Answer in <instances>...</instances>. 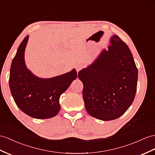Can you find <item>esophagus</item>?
<instances>
[{
	"label": "esophagus",
	"mask_w": 155,
	"mask_h": 155,
	"mask_svg": "<svg viewBox=\"0 0 155 155\" xmlns=\"http://www.w3.org/2000/svg\"><path fill=\"white\" fill-rule=\"evenodd\" d=\"M83 67H84V66H83L82 64H77L76 66H75V69H76L77 71L78 72V71H80Z\"/></svg>",
	"instance_id": "esophagus-1"
}]
</instances>
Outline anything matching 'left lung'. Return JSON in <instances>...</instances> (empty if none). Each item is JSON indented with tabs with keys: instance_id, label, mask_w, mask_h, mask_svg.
<instances>
[{
	"instance_id": "left-lung-1",
	"label": "left lung",
	"mask_w": 155,
	"mask_h": 155,
	"mask_svg": "<svg viewBox=\"0 0 155 155\" xmlns=\"http://www.w3.org/2000/svg\"><path fill=\"white\" fill-rule=\"evenodd\" d=\"M137 75L129 47L118 36L113 35L108 48L78 73L89 114L104 121L124 114L134 100Z\"/></svg>"
}]
</instances>
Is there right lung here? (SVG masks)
<instances>
[{
    "mask_svg": "<svg viewBox=\"0 0 155 155\" xmlns=\"http://www.w3.org/2000/svg\"><path fill=\"white\" fill-rule=\"evenodd\" d=\"M29 35L19 46L10 67L9 86L16 105L25 114L37 119L51 118L60 109V95L77 78V71L52 78L35 76L25 66L24 52Z\"/></svg>",
    "mask_w": 155,
    "mask_h": 155,
    "instance_id": "right-lung-1",
    "label": "right lung"
}]
</instances>
